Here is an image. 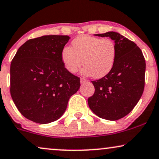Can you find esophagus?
I'll use <instances>...</instances> for the list:
<instances>
[{
  "label": "esophagus",
  "instance_id": "esophagus-1",
  "mask_svg": "<svg viewBox=\"0 0 159 159\" xmlns=\"http://www.w3.org/2000/svg\"><path fill=\"white\" fill-rule=\"evenodd\" d=\"M80 81H81V84H85V83H87V82H88L87 80L85 79V78H81Z\"/></svg>",
  "mask_w": 159,
  "mask_h": 159
}]
</instances>
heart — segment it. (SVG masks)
Instances as JSON below:
<instances>
[{
  "instance_id": "heart-1",
  "label": "heart",
  "mask_w": 159,
  "mask_h": 159,
  "mask_svg": "<svg viewBox=\"0 0 159 159\" xmlns=\"http://www.w3.org/2000/svg\"><path fill=\"white\" fill-rule=\"evenodd\" d=\"M61 58L70 73H76L83 64V74L101 78L112 71L117 58V49L115 42L108 38L81 35L73 39L72 47L62 49Z\"/></svg>"
}]
</instances>
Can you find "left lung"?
<instances>
[{
    "label": "left lung",
    "instance_id": "obj_1",
    "mask_svg": "<svg viewBox=\"0 0 159 159\" xmlns=\"http://www.w3.org/2000/svg\"><path fill=\"white\" fill-rule=\"evenodd\" d=\"M96 35L115 41L117 58L110 73L92 81L95 93L88 98V104L98 117L116 121L129 114L141 98L144 89L146 63L141 49L118 32Z\"/></svg>",
    "mask_w": 159,
    "mask_h": 159
}]
</instances>
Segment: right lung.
<instances>
[{"label": "right lung", "mask_w": 159, "mask_h": 159, "mask_svg": "<svg viewBox=\"0 0 159 159\" xmlns=\"http://www.w3.org/2000/svg\"><path fill=\"white\" fill-rule=\"evenodd\" d=\"M67 35H44L28 40L10 66V94L25 118L48 124L64 114L68 101L79 89L80 78L69 72L61 58Z\"/></svg>", "instance_id": "obj_1"}]
</instances>
